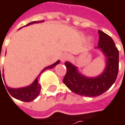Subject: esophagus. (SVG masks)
<instances>
[{
	"mask_svg": "<svg viewBox=\"0 0 125 125\" xmlns=\"http://www.w3.org/2000/svg\"><path fill=\"white\" fill-rule=\"evenodd\" d=\"M69 59V55L67 54V53H63L62 55V62H66Z\"/></svg>",
	"mask_w": 125,
	"mask_h": 125,
	"instance_id": "obj_1",
	"label": "esophagus"
}]
</instances>
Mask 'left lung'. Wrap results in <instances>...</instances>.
<instances>
[{"mask_svg":"<svg viewBox=\"0 0 125 125\" xmlns=\"http://www.w3.org/2000/svg\"><path fill=\"white\" fill-rule=\"evenodd\" d=\"M99 41L96 48L101 50L106 58L104 71L98 77H87L80 74L77 68L66 62V74L63 83L71 91L80 95L95 97L108 90L114 83L119 71V51L109 35L98 30Z\"/></svg>","mask_w":125,"mask_h":125,"instance_id":"8db88e82","label":"left lung"}]
</instances>
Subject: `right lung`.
I'll return each instance as SVG.
<instances>
[{"label":"right lung","mask_w":125,"mask_h":125,"mask_svg":"<svg viewBox=\"0 0 125 125\" xmlns=\"http://www.w3.org/2000/svg\"><path fill=\"white\" fill-rule=\"evenodd\" d=\"M42 21H32V22H30L28 24H27L26 26L27 25H30V24H34V23H39V22H42ZM60 63V61H57L56 63H53L52 65L51 66H48L47 67H45L42 72H43L44 70L45 69H52L56 65H57L58 63ZM40 75V74H39ZM4 78V77H3ZM1 80V73H0V81ZM5 87V86H4ZM40 84L38 83V77L35 80V81L29 86L24 87H21V88H11V87L6 86V89L8 90L9 93H10V95L18 99V100H20V101H24V102H30V101H32L33 100H35L40 93ZM7 92V91H6ZM9 94V93H8Z\"/></svg>","instance_id":"add662e5"}]
</instances>
